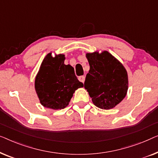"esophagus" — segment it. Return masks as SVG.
Here are the masks:
<instances>
[{"instance_id":"34e87169","label":"esophagus","mask_w":158,"mask_h":158,"mask_svg":"<svg viewBox=\"0 0 158 158\" xmlns=\"http://www.w3.org/2000/svg\"><path fill=\"white\" fill-rule=\"evenodd\" d=\"M79 80L81 82H82V83H84V80H85V77L84 76H80V77H79Z\"/></svg>"}]
</instances>
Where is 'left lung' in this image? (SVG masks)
I'll return each mask as SVG.
<instances>
[{
    "mask_svg": "<svg viewBox=\"0 0 158 158\" xmlns=\"http://www.w3.org/2000/svg\"><path fill=\"white\" fill-rule=\"evenodd\" d=\"M90 69L84 88L92 102L102 110H110L125 97L128 89L127 73L118 60L104 51L86 54Z\"/></svg>",
    "mask_w": 158,
    "mask_h": 158,
    "instance_id": "obj_1",
    "label": "left lung"
}]
</instances>
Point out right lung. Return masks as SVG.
I'll return each mask as SVG.
<instances>
[{
	"label": "right lung",
	"instance_id": "obj_1",
	"mask_svg": "<svg viewBox=\"0 0 158 158\" xmlns=\"http://www.w3.org/2000/svg\"><path fill=\"white\" fill-rule=\"evenodd\" d=\"M64 54L44 58L35 79V89L41 104L52 110L65 108L75 90L84 84L77 78L72 66L64 64Z\"/></svg>",
	"mask_w": 158,
	"mask_h": 158
}]
</instances>
